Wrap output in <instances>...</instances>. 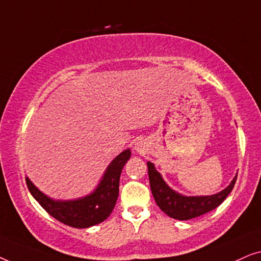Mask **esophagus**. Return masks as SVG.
I'll return each mask as SVG.
<instances>
[{"label": "esophagus", "mask_w": 261, "mask_h": 261, "mask_svg": "<svg viewBox=\"0 0 261 261\" xmlns=\"http://www.w3.org/2000/svg\"><path fill=\"white\" fill-rule=\"evenodd\" d=\"M134 148H135V149H137V151H140V149H141V148H140V145H137V146H135V147H134Z\"/></svg>", "instance_id": "1"}]
</instances>
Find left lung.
<instances>
[{
    "label": "left lung",
    "mask_w": 261,
    "mask_h": 261,
    "mask_svg": "<svg viewBox=\"0 0 261 261\" xmlns=\"http://www.w3.org/2000/svg\"><path fill=\"white\" fill-rule=\"evenodd\" d=\"M147 167L149 185H151L152 195L156 204L166 215L179 221L195 219V217L204 215V214L217 208L233 190L238 176V174H235L229 185L217 194L205 196H185L174 191L166 184L162 174L156 171L154 164L147 162Z\"/></svg>",
    "instance_id": "obj_1"
}]
</instances>
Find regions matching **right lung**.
<instances>
[{
  "mask_svg": "<svg viewBox=\"0 0 261 261\" xmlns=\"http://www.w3.org/2000/svg\"><path fill=\"white\" fill-rule=\"evenodd\" d=\"M130 149L121 152L107 167L94 191L76 199H55L39 190L26 177L28 190L42 208L56 220L73 228H89L103 222L112 214L119 197L120 176L130 158Z\"/></svg>",
  "mask_w": 261,
  "mask_h": 261,
  "instance_id": "add662e5",
  "label": "right lung"
}]
</instances>
